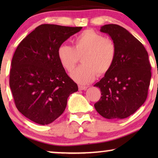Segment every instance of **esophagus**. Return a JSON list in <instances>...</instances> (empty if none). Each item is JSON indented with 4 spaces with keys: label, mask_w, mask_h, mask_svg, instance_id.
Instances as JSON below:
<instances>
[{
    "label": "esophagus",
    "mask_w": 158,
    "mask_h": 158,
    "mask_svg": "<svg viewBox=\"0 0 158 158\" xmlns=\"http://www.w3.org/2000/svg\"><path fill=\"white\" fill-rule=\"evenodd\" d=\"M78 88H79L80 90H86V89H87V88H88V86L79 85H78Z\"/></svg>",
    "instance_id": "34e87169"
}]
</instances>
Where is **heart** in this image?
Here are the masks:
<instances>
[{"instance_id":"b5f03b06","label":"heart","mask_w":158,"mask_h":158,"mask_svg":"<svg viewBox=\"0 0 158 158\" xmlns=\"http://www.w3.org/2000/svg\"><path fill=\"white\" fill-rule=\"evenodd\" d=\"M73 47L62 44L57 55L62 68L68 72L74 69L82 57L83 64L71 73V77L79 83L94 81L97 74L102 76L111 70L115 62L116 47L113 40L106 38L94 29H86L73 40Z\"/></svg>"}]
</instances>
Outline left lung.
<instances>
[{"label": "left lung", "instance_id": "obj_1", "mask_svg": "<svg viewBox=\"0 0 158 158\" xmlns=\"http://www.w3.org/2000/svg\"><path fill=\"white\" fill-rule=\"evenodd\" d=\"M100 31L111 36L116 47L111 70L94 86L100 88L97 112L109 119H122L133 114L146 101L151 79V65L143 44L127 29L106 24Z\"/></svg>", "mask_w": 158, "mask_h": 158}]
</instances>
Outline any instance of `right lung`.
Instances as JSON below:
<instances>
[{
	"mask_svg": "<svg viewBox=\"0 0 158 158\" xmlns=\"http://www.w3.org/2000/svg\"><path fill=\"white\" fill-rule=\"evenodd\" d=\"M82 27L39 26L20 42L10 70L9 85L17 109L36 124L54 122L68 98L78 90L58 60V47Z\"/></svg>",
	"mask_w": 158,
	"mask_h": 158,
	"instance_id": "obj_1",
	"label": "right lung"
}]
</instances>
